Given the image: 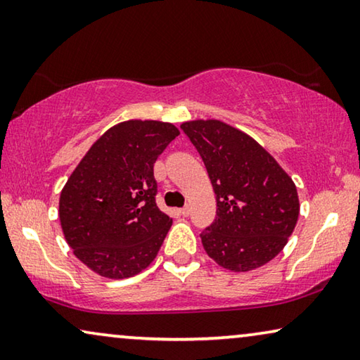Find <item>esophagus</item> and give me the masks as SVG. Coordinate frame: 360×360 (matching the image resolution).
<instances>
[{"mask_svg":"<svg viewBox=\"0 0 360 360\" xmlns=\"http://www.w3.org/2000/svg\"><path fill=\"white\" fill-rule=\"evenodd\" d=\"M180 214H181V216H185V217L188 216V214H190V207H188V206L181 207V210H180Z\"/></svg>","mask_w":360,"mask_h":360,"instance_id":"1","label":"esophagus"}]
</instances>
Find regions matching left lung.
<instances>
[{"instance_id": "8db88e82", "label": "left lung", "mask_w": 360, "mask_h": 360, "mask_svg": "<svg viewBox=\"0 0 360 360\" xmlns=\"http://www.w3.org/2000/svg\"><path fill=\"white\" fill-rule=\"evenodd\" d=\"M216 195V219L201 242L219 266L242 273L285 247L299 219L294 181L252 136L219 120L181 123Z\"/></svg>"}]
</instances>
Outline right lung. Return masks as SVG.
I'll list each match as a JSON object with an SVG mask.
<instances>
[{"mask_svg":"<svg viewBox=\"0 0 360 360\" xmlns=\"http://www.w3.org/2000/svg\"><path fill=\"white\" fill-rule=\"evenodd\" d=\"M180 131L128 120L107 129L60 195V222L76 258L94 273L124 279L154 262L172 226L155 205L154 162Z\"/></svg>","mask_w":360,"mask_h":360,"instance_id":"add662e5","label":"right lung"}]
</instances>
